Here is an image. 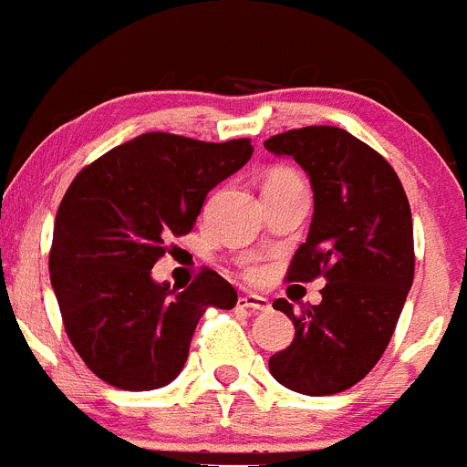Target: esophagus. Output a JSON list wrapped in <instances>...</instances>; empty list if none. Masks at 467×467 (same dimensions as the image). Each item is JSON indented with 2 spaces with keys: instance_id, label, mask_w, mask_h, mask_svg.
Wrapping results in <instances>:
<instances>
[{
  "instance_id": "obj_1",
  "label": "esophagus",
  "mask_w": 467,
  "mask_h": 467,
  "mask_svg": "<svg viewBox=\"0 0 467 467\" xmlns=\"http://www.w3.org/2000/svg\"><path fill=\"white\" fill-rule=\"evenodd\" d=\"M238 307L241 309H252V312H265L270 309V303L264 296H241L238 297Z\"/></svg>"
}]
</instances>
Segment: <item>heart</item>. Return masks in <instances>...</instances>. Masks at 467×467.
I'll use <instances>...</instances> for the list:
<instances>
[{
    "mask_svg": "<svg viewBox=\"0 0 467 467\" xmlns=\"http://www.w3.org/2000/svg\"><path fill=\"white\" fill-rule=\"evenodd\" d=\"M273 185H305V181L303 176L297 174L296 170H291V167H273V170L268 171V176H265L264 188H273ZM245 275L247 277H256L259 270L252 264H245Z\"/></svg>",
    "mask_w": 467,
    "mask_h": 467,
    "instance_id": "obj_1",
    "label": "heart"
}]
</instances>
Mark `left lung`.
Masks as SVG:
<instances>
[{
	"label": "left lung",
	"mask_w": 467,
	"mask_h": 467,
	"mask_svg": "<svg viewBox=\"0 0 467 467\" xmlns=\"http://www.w3.org/2000/svg\"><path fill=\"white\" fill-rule=\"evenodd\" d=\"M309 174L314 217L286 282L326 279L321 305L293 312L291 346L268 359L270 374L309 397L344 392L383 358L415 275L412 215L392 164L335 126L286 130L264 141Z\"/></svg>",
	"instance_id": "obj_1"
}]
</instances>
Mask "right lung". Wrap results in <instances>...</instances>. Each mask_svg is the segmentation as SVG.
I'll use <instances>...</instances> for the list:
<instances>
[{
    "instance_id": "add662e5",
    "label": "right lung",
    "mask_w": 467,
    "mask_h": 467,
    "mask_svg": "<svg viewBox=\"0 0 467 467\" xmlns=\"http://www.w3.org/2000/svg\"><path fill=\"white\" fill-rule=\"evenodd\" d=\"M250 140L199 141L146 132L108 150L73 179L59 203L50 279L70 344L119 389L144 392L183 369L206 307L231 309L236 288L202 268L185 291L150 268L185 236L206 194L252 158Z\"/></svg>"
}]
</instances>
